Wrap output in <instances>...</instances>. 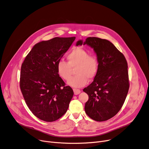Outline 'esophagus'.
Returning <instances> with one entry per match:
<instances>
[{
    "label": "esophagus",
    "instance_id": "obj_1",
    "mask_svg": "<svg viewBox=\"0 0 149 149\" xmlns=\"http://www.w3.org/2000/svg\"><path fill=\"white\" fill-rule=\"evenodd\" d=\"M73 91H74V95H78L81 93V91L78 88H73Z\"/></svg>",
    "mask_w": 149,
    "mask_h": 149
}]
</instances>
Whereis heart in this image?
Here are the masks:
<instances>
[{
  "mask_svg": "<svg viewBox=\"0 0 149 149\" xmlns=\"http://www.w3.org/2000/svg\"><path fill=\"white\" fill-rule=\"evenodd\" d=\"M67 62L59 61L56 65L57 73L64 81H68L72 73V69L75 68L77 75L68 82L73 87L84 86L88 80L96 76L99 69V61L95 55L89 54L86 49L81 47H75L69 52L67 56Z\"/></svg>",
  "mask_w": 149,
  "mask_h": 149,
  "instance_id": "obj_1",
  "label": "heart"
}]
</instances>
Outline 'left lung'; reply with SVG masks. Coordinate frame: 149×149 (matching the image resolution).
I'll return each mask as SVG.
<instances>
[{"mask_svg": "<svg viewBox=\"0 0 149 149\" xmlns=\"http://www.w3.org/2000/svg\"><path fill=\"white\" fill-rule=\"evenodd\" d=\"M82 44L93 48L100 63L93 81L83 89L88 95L85 111L95 121H106L117 114L126 99L130 87L128 63L124 55L108 40L88 37L76 45Z\"/></svg>", "mask_w": 149, "mask_h": 149, "instance_id": "obj_1", "label": "left lung"}]
</instances>
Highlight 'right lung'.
Returning a JSON list of instances; mask_svg holds the SVG:
<instances>
[{
  "label": "right lung",
  "instance_id": "add662e5",
  "mask_svg": "<svg viewBox=\"0 0 149 149\" xmlns=\"http://www.w3.org/2000/svg\"><path fill=\"white\" fill-rule=\"evenodd\" d=\"M75 37H55L35 45L21 65L20 88L34 116L54 122L67 112L73 91L57 73L56 65Z\"/></svg>",
  "mask_w": 149,
  "mask_h": 149
}]
</instances>
